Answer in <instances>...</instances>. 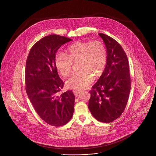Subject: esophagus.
<instances>
[{
  "label": "esophagus",
  "mask_w": 156,
  "mask_h": 156,
  "mask_svg": "<svg viewBox=\"0 0 156 156\" xmlns=\"http://www.w3.org/2000/svg\"><path fill=\"white\" fill-rule=\"evenodd\" d=\"M73 92L75 96L76 97H77V96L80 94V93H81V91H79V90H73Z\"/></svg>",
  "instance_id": "1"
}]
</instances>
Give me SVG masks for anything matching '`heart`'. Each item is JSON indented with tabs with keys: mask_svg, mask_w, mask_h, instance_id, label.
<instances>
[{
	"mask_svg": "<svg viewBox=\"0 0 156 156\" xmlns=\"http://www.w3.org/2000/svg\"><path fill=\"white\" fill-rule=\"evenodd\" d=\"M80 60L81 71L73 75L67 85L74 90H84L94 81V75L100 76L105 69L107 52L100 41L76 42L67 48V54L58 53L56 56V67L63 77L68 76L72 70L73 62Z\"/></svg>",
	"mask_w": 156,
	"mask_h": 156,
	"instance_id": "heart-1",
	"label": "heart"
}]
</instances>
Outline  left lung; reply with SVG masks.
I'll return each mask as SVG.
<instances>
[{
	"mask_svg": "<svg viewBox=\"0 0 156 156\" xmlns=\"http://www.w3.org/2000/svg\"><path fill=\"white\" fill-rule=\"evenodd\" d=\"M107 52V62L102 74L90 91L88 108L93 116L104 123L112 122L123 112L126 105L131 80L128 58L114 39L99 33Z\"/></svg>",
	"mask_w": 156,
	"mask_h": 156,
	"instance_id": "obj_1",
	"label": "left lung"
}]
</instances>
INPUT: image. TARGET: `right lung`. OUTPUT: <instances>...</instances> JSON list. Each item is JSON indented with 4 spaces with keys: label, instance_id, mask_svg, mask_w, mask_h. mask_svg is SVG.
<instances>
[{
    "label": "right lung",
    "instance_id": "1",
    "mask_svg": "<svg viewBox=\"0 0 156 156\" xmlns=\"http://www.w3.org/2000/svg\"><path fill=\"white\" fill-rule=\"evenodd\" d=\"M72 39L51 34L31 49L26 62V91L39 116L47 123L60 126L67 123L74 112L75 96L69 90L58 95L64 83L55 64L56 52Z\"/></svg>",
    "mask_w": 156,
    "mask_h": 156
}]
</instances>
